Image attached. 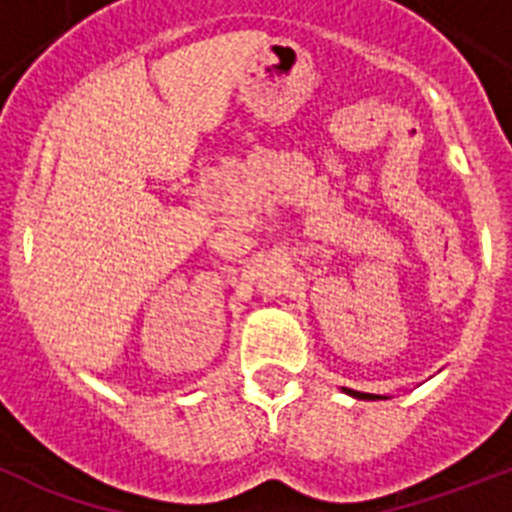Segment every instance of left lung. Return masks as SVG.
Returning <instances> with one entry per match:
<instances>
[{"mask_svg": "<svg viewBox=\"0 0 512 512\" xmlns=\"http://www.w3.org/2000/svg\"><path fill=\"white\" fill-rule=\"evenodd\" d=\"M348 395H354V397H359V400H372L374 395H366V392H354V390H346Z\"/></svg>", "mask_w": 512, "mask_h": 512, "instance_id": "8db88e82", "label": "left lung"}]
</instances>
